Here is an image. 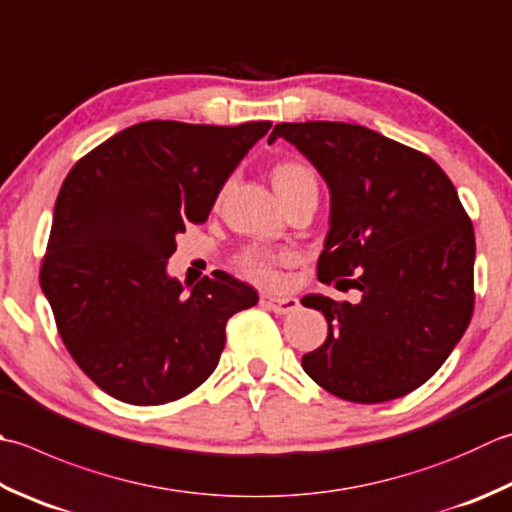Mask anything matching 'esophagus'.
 <instances>
[{
	"label": "esophagus",
	"instance_id": "34e87169",
	"mask_svg": "<svg viewBox=\"0 0 512 512\" xmlns=\"http://www.w3.org/2000/svg\"><path fill=\"white\" fill-rule=\"evenodd\" d=\"M262 304L268 306L277 315L293 313V310L299 306L297 297H290V295H268V293L262 295Z\"/></svg>",
	"mask_w": 512,
	"mask_h": 512
}]
</instances>
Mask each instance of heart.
<instances>
[{
	"mask_svg": "<svg viewBox=\"0 0 512 512\" xmlns=\"http://www.w3.org/2000/svg\"><path fill=\"white\" fill-rule=\"evenodd\" d=\"M297 182H315L313 170L299 162H284L273 170V184L275 188H284ZM288 262V255L284 250L268 248V246H253L248 248L239 257V266L244 268V273L259 282H275L277 266Z\"/></svg>",
	"mask_w": 512,
	"mask_h": 512,
	"instance_id": "heart-1",
	"label": "heart"
}]
</instances>
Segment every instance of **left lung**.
<instances>
[{"label": "left lung", "mask_w": 512, "mask_h": 512, "mask_svg": "<svg viewBox=\"0 0 512 512\" xmlns=\"http://www.w3.org/2000/svg\"><path fill=\"white\" fill-rule=\"evenodd\" d=\"M328 186L319 282L355 286L357 304L306 295L326 342L302 357L310 379L355 404L408 395L437 373L473 315L475 233L453 182L424 153L366 126L277 124Z\"/></svg>", "instance_id": "1"}]
</instances>
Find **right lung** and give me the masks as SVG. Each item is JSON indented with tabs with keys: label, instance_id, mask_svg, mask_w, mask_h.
Returning <instances> with one entry per match:
<instances>
[{
	"label": "right lung",
	"instance_id": "obj_1",
	"mask_svg": "<svg viewBox=\"0 0 512 512\" xmlns=\"http://www.w3.org/2000/svg\"><path fill=\"white\" fill-rule=\"evenodd\" d=\"M270 126L153 119L106 139L64 179L39 282L68 353L119 402L193 393L217 368L228 319L257 304V290L224 270L186 290L168 259Z\"/></svg>",
	"mask_w": 512,
	"mask_h": 512
}]
</instances>
